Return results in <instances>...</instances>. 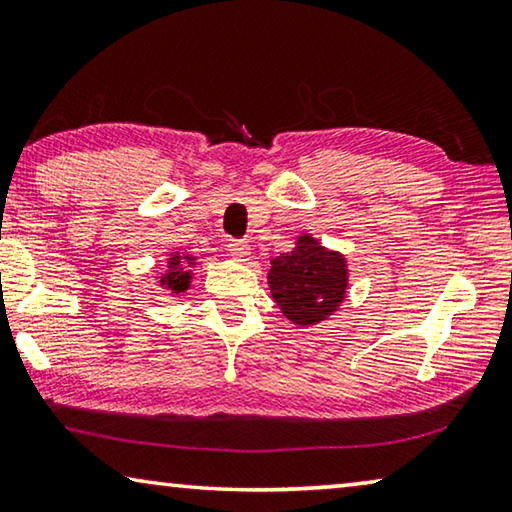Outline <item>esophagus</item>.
Wrapping results in <instances>:
<instances>
[{
  "label": "esophagus",
  "mask_w": 512,
  "mask_h": 512,
  "mask_svg": "<svg viewBox=\"0 0 512 512\" xmlns=\"http://www.w3.org/2000/svg\"><path fill=\"white\" fill-rule=\"evenodd\" d=\"M228 253L235 259H239V262H244V259H248V255H250V244L241 239H232L228 244Z\"/></svg>",
  "instance_id": "1"
}]
</instances>
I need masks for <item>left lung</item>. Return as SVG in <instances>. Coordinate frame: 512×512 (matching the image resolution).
<instances>
[{
  "label": "left lung",
  "instance_id": "obj_1",
  "mask_svg": "<svg viewBox=\"0 0 512 512\" xmlns=\"http://www.w3.org/2000/svg\"><path fill=\"white\" fill-rule=\"evenodd\" d=\"M268 284L282 314L296 325H316L341 305L348 289V268L339 253L311 237H300L291 253L271 262Z\"/></svg>",
  "mask_w": 512,
  "mask_h": 512
}]
</instances>
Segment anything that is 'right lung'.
Returning <instances> with one entry per match:
<instances>
[{
    "mask_svg": "<svg viewBox=\"0 0 512 512\" xmlns=\"http://www.w3.org/2000/svg\"><path fill=\"white\" fill-rule=\"evenodd\" d=\"M180 259H185V257L173 255V257L169 259V273L162 277V284H167V287H169L173 293L185 291L187 284H189V271H185V266H183L185 262H180ZM187 262L192 264V257H187Z\"/></svg>",
    "mask_w": 512,
    "mask_h": 512,
    "instance_id": "obj_1",
    "label": "right lung"
}]
</instances>
